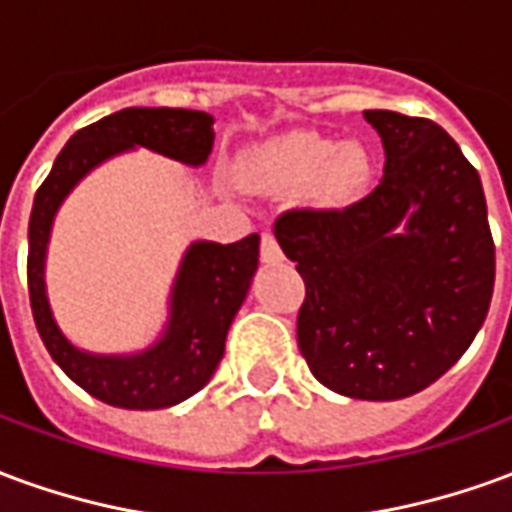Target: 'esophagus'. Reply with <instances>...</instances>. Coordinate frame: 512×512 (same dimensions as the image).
<instances>
[{"mask_svg": "<svg viewBox=\"0 0 512 512\" xmlns=\"http://www.w3.org/2000/svg\"><path fill=\"white\" fill-rule=\"evenodd\" d=\"M260 260H263L266 266L282 263V249H279L277 238L271 233H263V238H260Z\"/></svg>", "mask_w": 512, "mask_h": 512, "instance_id": "esophagus-1", "label": "esophagus"}]
</instances>
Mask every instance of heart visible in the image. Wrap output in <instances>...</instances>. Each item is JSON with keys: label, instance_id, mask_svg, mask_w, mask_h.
<instances>
[{"label": "heart", "instance_id": "1", "mask_svg": "<svg viewBox=\"0 0 512 512\" xmlns=\"http://www.w3.org/2000/svg\"><path fill=\"white\" fill-rule=\"evenodd\" d=\"M367 156L356 142H337L323 134L296 131L257 147L241 167L246 189L260 194H293L312 183V197L340 208L362 191Z\"/></svg>", "mask_w": 512, "mask_h": 512}]
</instances>
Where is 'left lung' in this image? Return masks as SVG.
Returning a JSON list of instances; mask_svg holds the SVG:
<instances>
[{
	"label": "left lung",
	"mask_w": 512,
	"mask_h": 512,
	"mask_svg": "<svg viewBox=\"0 0 512 512\" xmlns=\"http://www.w3.org/2000/svg\"><path fill=\"white\" fill-rule=\"evenodd\" d=\"M384 178L343 211L274 222L304 279L299 351L312 376L356 400H400L450 370L480 332L494 293L483 183L447 131L370 109Z\"/></svg>",
	"instance_id": "obj_1"
}]
</instances>
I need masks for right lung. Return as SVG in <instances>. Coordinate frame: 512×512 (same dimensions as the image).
<instances>
[{"mask_svg":"<svg viewBox=\"0 0 512 512\" xmlns=\"http://www.w3.org/2000/svg\"><path fill=\"white\" fill-rule=\"evenodd\" d=\"M134 147L202 167L213 150V117L194 109L131 106L98 120L68 139L35 194L29 216L27 282L40 340L62 373L109 406L153 411L200 392L224 356V340L241 310L260 257V235L235 244L194 241L180 260L169 293L164 334L139 354H90L62 334L46 296V249L54 216L79 180Z\"/></svg>","mask_w":512,"mask_h":512,"instance_id":"right-lung-1","label":"right lung"}]
</instances>
